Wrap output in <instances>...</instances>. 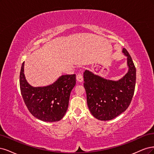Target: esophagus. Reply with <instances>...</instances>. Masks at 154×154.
Masks as SVG:
<instances>
[{"mask_svg": "<svg viewBox=\"0 0 154 154\" xmlns=\"http://www.w3.org/2000/svg\"><path fill=\"white\" fill-rule=\"evenodd\" d=\"M76 79H77V81L78 82H82V81H83V77L82 75V74L80 73H78L77 75V76H76Z\"/></svg>", "mask_w": 154, "mask_h": 154, "instance_id": "esophagus-1", "label": "esophagus"}]
</instances>
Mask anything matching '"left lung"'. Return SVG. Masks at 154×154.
I'll return each mask as SVG.
<instances>
[{
	"instance_id": "left-lung-1",
	"label": "left lung",
	"mask_w": 154,
	"mask_h": 154,
	"mask_svg": "<svg viewBox=\"0 0 154 154\" xmlns=\"http://www.w3.org/2000/svg\"><path fill=\"white\" fill-rule=\"evenodd\" d=\"M122 52L127 57L128 70L120 80L106 79L87 70L84 72L88 106L98 120H111L120 115L129 106L134 93L136 67L125 48Z\"/></svg>"
}]
</instances>
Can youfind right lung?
Masks as SVG:
<instances>
[{
  "label": "right lung",
  "mask_w": 154,
  "mask_h": 154,
  "mask_svg": "<svg viewBox=\"0 0 154 154\" xmlns=\"http://www.w3.org/2000/svg\"><path fill=\"white\" fill-rule=\"evenodd\" d=\"M23 72L24 62L20 73V87L29 112L43 122L61 120L68 109L70 93L76 84L75 74L61 75L47 86L33 87L27 82Z\"/></svg>",
  "instance_id": "1"
}]
</instances>
